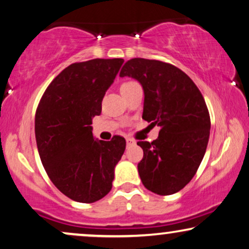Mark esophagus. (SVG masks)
Here are the masks:
<instances>
[{"label": "esophagus", "mask_w": 249, "mask_h": 249, "mask_svg": "<svg viewBox=\"0 0 249 249\" xmlns=\"http://www.w3.org/2000/svg\"><path fill=\"white\" fill-rule=\"evenodd\" d=\"M125 142H127V146H130L132 144H135V141H134V139H131V138H127V139H125Z\"/></svg>", "instance_id": "1"}]
</instances>
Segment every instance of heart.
Wrapping results in <instances>:
<instances>
[{
    "mask_svg": "<svg viewBox=\"0 0 249 249\" xmlns=\"http://www.w3.org/2000/svg\"><path fill=\"white\" fill-rule=\"evenodd\" d=\"M134 84H136L135 81H125V83H124L121 85V88H124V87H129V86H131V85H134Z\"/></svg>",
    "mask_w": 249,
    "mask_h": 249,
    "instance_id": "b5f03b06",
    "label": "heart"
}]
</instances>
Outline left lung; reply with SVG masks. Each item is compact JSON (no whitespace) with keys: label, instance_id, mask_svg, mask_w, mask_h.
<instances>
[{"label":"left lung","instance_id":"obj_1","mask_svg":"<svg viewBox=\"0 0 249 249\" xmlns=\"http://www.w3.org/2000/svg\"><path fill=\"white\" fill-rule=\"evenodd\" d=\"M135 78L144 89L142 119L159 125L158 139L138 142L142 185L158 195L181 190L197 172L210 137L211 119L195 83L179 68L158 60L127 61L120 77Z\"/></svg>","mask_w":249,"mask_h":249}]
</instances>
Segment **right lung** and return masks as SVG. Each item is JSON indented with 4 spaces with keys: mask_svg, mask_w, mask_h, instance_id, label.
<instances>
[{
    "mask_svg": "<svg viewBox=\"0 0 249 249\" xmlns=\"http://www.w3.org/2000/svg\"><path fill=\"white\" fill-rule=\"evenodd\" d=\"M124 59L70 64L49 85L35 115L39 158L54 186L72 200L94 203L110 193L125 139L96 141L91 119L100 115L105 91Z\"/></svg>",
    "mask_w": 249,
    "mask_h": 249,
    "instance_id": "add662e5",
    "label": "right lung"
}]
</instances>
